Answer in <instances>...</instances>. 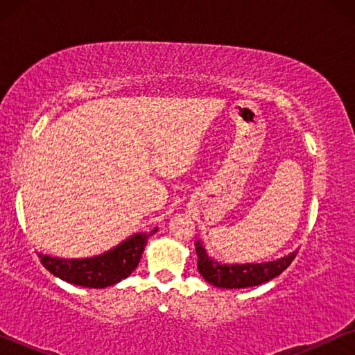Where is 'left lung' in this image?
<instances>
[{
	"label": "left lung",
	"mask_w": 355,
	"mask_h": 355,
	"mask_svg": "<svg viewBox=\"0 0 355 355\" xmlns=\"http://www.w3.org/2000/svg\"><path fill=\"white\" fill-rule=\"evenodd\" d=\"M197 268L202 277L219 288H249L261 285L277 277L290 266L297 252L282 257L268 263H245V264H220L207 255V250L200 241H196Z\"/></svg>",
	"instance_id": "1"
}]
</instances>
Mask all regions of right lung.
<instances>
[{"mask_svg":"<svg viewBox=\"0 0 355 355\" xmlns=\"http://www.w3.org/2000/svg\"><path fill=\"white\" fill-rule=\"evenodd\" d=\"M156 230L150 233H136L116 248L92 258H65L50 257L39 254L40 263L53 275L69 282L71 285L86 288H106L119 284L127 279L139 264L144 248L148 238Z\"/></svg>","mask_w":355,"mask_h":355,"instance_id":"right-lung-1","label":"right lung"}]
</instances>
